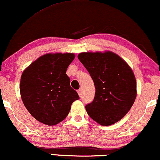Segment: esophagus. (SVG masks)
<instances>
[{
    "label": "esophagus",
    "instance_id": "1",
    "mask_svg": "<svg viewBox=\"0 0 160 160\" xmlns=\"http://www.w3.org/2000/svg\"><path fill=\"white\" fill-rule=\"evenodd\" d=\"M81 92H82V90H81V89H79V90H78V95H81Z\"/></svg>",
    "mask_w": 160,
    "mask_h": 160
}]
</instances>
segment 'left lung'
<instances>
[{"label":"left lung","instance_id":"1","mask_svg":"<svg viewBox=\"0 0 160 160\" xmlns=\"http://www.w3.org/2000/svg\"><path fill=\"white\" fill-rule=\"evenodd\" d=\"M78 59L94 82L95 98L85 106L90 118L102 126L121 120L133 106L137 82L124 60L111 52H82Z\"/></svg>","mask_w":160,"mask_h":160}]
</instances>
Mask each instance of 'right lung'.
<instances>
[{"instance_id": "obj_1", "label": "right lung", "mask_w": 160, "mask_h": 160, "mask_svg": "<svg viewBox=\"0 0 160 160\" xmlns=\"http://www.w3.org/2000/svg\"><path fill=\"white\" fill-rule=\"evenodd\" d=\"M75 54H47L32 62L21 78V99L28 111L39 122L53 126L68 115L80 98L70 86L66 71Z\"/></svg>"}]
</instances>
